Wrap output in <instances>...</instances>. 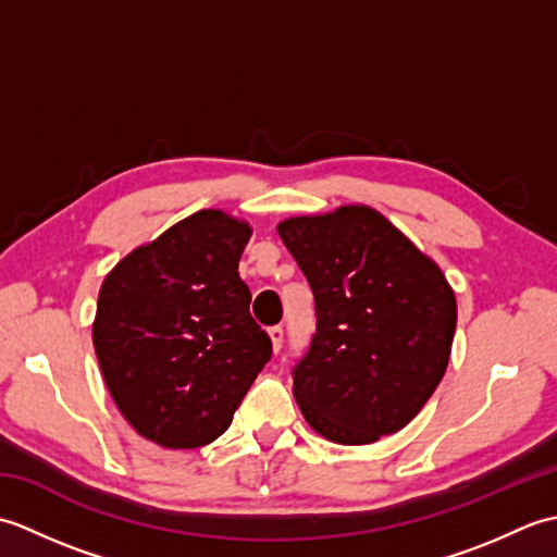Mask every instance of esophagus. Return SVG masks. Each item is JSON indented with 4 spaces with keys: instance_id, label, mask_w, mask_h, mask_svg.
Instances as JSON below:
<instances>
[{
    "instance_id": "obj_1",
    "label": "esophagus",
    "mask_w": 557,
    "mask_h": 557,
    "mask_svg": "<svg viewBox=\"0 0 557 557\" xmlns=\"http://www.w3.org/2000/svg\"><path fill=\"white\" fill-rule=\"evenodd\" d=\"M268 335H270V339H272V349L280 351V347H282V339H285V330H282L280 325H275V327H270V330H268Z\"/></svg>"
}]
</instances>
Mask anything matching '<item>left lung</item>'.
Masks as SVG:
<instances>
[{"label": "left lung", "mask_w": 557, "mask_h": 557, "mask_svg": "<svg viewBox=\"0 0 557 557\" xmlns=\"http://www.w3.org/2000/svg\"><path fill=\"white\" fill-rule=\"evenodd\" d=\"M309 280L315 335L294 397L315 433L369 445L417 417L443 381L457 327L443 270L369 206L277 224Z\"/></svg>", "instance_id": "8db88e82"}]
</instances>
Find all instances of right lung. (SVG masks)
Returning <instances> with one entry per match:
<instances>
[{
  "mask_svg": "<svg viewBox=\"0 0 557 557\" xmlns=\"http://www.w3.org/2000/svg\"><path fill=\"white\" fill-rule=\"evenodd\" d=\"M248 222L198 210L104 277L92 345L114 405L148 441L203 447L230 429L272 342L248 313Z\"/></svg>",
  "mask_w": 557,
  "mask_h": 557,
  "instance_id": "add662e5",
  "label": "right lung"
}]
</instances>
